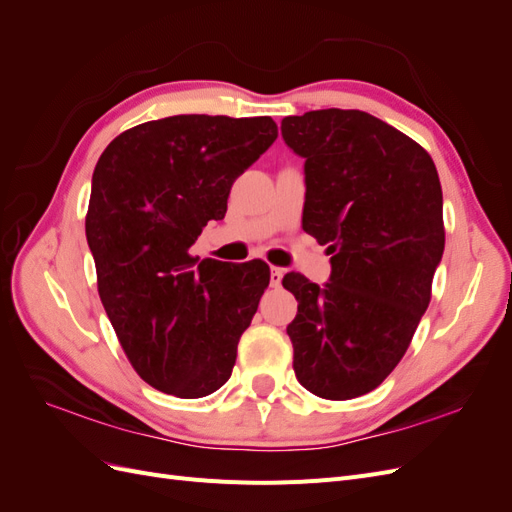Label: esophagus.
<instances>
[{"mask_svg":"<svg viewBox=\"0 0 512 512\" xmlns=\"http://www.w3.org/2000/svg\"><path fill=\"white\" fill-rule=\"evenodd\" d=\"M282 277H284V269L271 267V286L273 288H280L282 286Z\"/></svg>","mask_w":512,"mask_h":512,"instance_id":"1","label":"esophagus"}]
</instances>
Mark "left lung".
<instances>
[{
  "instance_id": "left-lung-1",
  "label": "left lung",
  "mask_w": 512,
  "mask_h": 512,
  "mask_svg": "<svg viewBox=\"0 0 512 512\" xmlns=\"http://www.w3.org/2000/svg\"><path fill=\"white\" fill-rule=\"evenodd\" d=\"M305 160L303 228L329 245L324 286L288 273L294 374L322 399L374 391L406 354L444 252L442 188L429 153L363 111L282 119Z\"/></svg>"
}]
</instances>
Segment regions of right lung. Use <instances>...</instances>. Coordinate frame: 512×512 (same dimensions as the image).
Listing matches in <instances>:
<instances>
[{"mask_svg":"<svg viewBox=\"0 0 512 512\" xmlns=\"http://www.w3.org/2000/svg\"><path fill=\"white\" fill-rule=\"evenodd\" d=\"M277 138L271 117L175 115L119 134L100 156L85 220L106 316L136 374L181 399L230 378L269 265L198 262L235 179Z\"/></svg>","mask_w":512,"mask_h":512,"instance_id":"obj_1","label":"right lung"}]
</instances>
